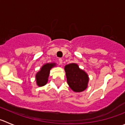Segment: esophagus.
I'll list each match as a JSON object with an SVG mask.
<instances>
[{
  "label": "esophagus",
  "mask_w": 125,
  "mask_h": 125,
  "mask_svg": "<svg viewBox=\"0 0 125 125\" xmlns=\"http://www.w3.org/2000/svg\"><path fill=\"white\" fill-rule=\"evenodd\" d=\"M59 64H62V59H59Z\"/></svg>",
  "instance_id": "1"
}]
</instances>
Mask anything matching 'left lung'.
<instances>
[{
  "mask_svg": "<svg viewBox=\"0 0 125 125\" xmlns=\"http://www.w3.org/2000/svg\"><path fill=\"white\" fill-rule=\"evenodd\" d=\"M69 86L75 92H82L88 87V75L77 64L71 63L64 67Z\"/></svg>",
  "mask_w": 125,
  "mask_h": 125,
  "instance_id": "1",
  "label": "left lung"
}]
</instances>
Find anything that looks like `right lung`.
<instances>
[{
    "label": "right lung",
    "instance_id": "right-lung-1",
    "mask_svg": "<svg viewBox=\"0 0 125 125\" xmlns=\"http://www.w3.org/2000/svg\"><path fill=\"white\" fill-rule=\"evenodd\" d=\"M56 66L55 63H47L44 64L41 67L40 71L36 73L37 85L39 86H43L47 83L48 80V77L50 75V71L52 67Z\"/></svg>",
    "mask_w": 125,
    "mask_h": 125
}]
</instances>
